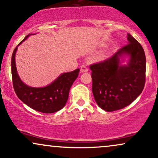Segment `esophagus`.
Here are the masks:
<instances>
[{
  "label": "esophagus",
  "instance_id": "esophagus-1",
  "mask_svg": "<svg viewBox=\"0 0 158 158\" xmlns=\"http://www.w3.org/2000/svg\"><path fill=\"white\" fill-rule=\"evenodd\" d=\"M88 71V68H87L85 65H81L80 68V72L81 73H85V72Z\"/></svg>",
  "mask_w": 158,
  "mask_h": 158
}]
</instances>
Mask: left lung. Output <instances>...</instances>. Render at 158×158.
<instances>
[{"mask_svg":"<svg viewBox=\"0 0 158 158\" xmlns=\"http://www.w3.org/2000/svg\"><path fill=\"white\" fill-rule=\"evenodd\" d=\"M128 44L109 59L90 66L92 92L99 107L114 111L128 106L142 93L146 82V56L143 47L128 34ZM130 57L127 65L121 59Z\"/></svg>","mask_w":158,"mask_h":158,"instance_id":"left-lung-1","label":"left lung"}]
</instances>
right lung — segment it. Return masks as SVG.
<instances>
[{"label": "right lung", "mask_w": 158, "mask_h": 158, "mask_svg": "<svg viewBox=\"0 0 158 158\" xmlns=\"http://www.w3.org/2000/svg\"><path fill=\"white\" fill-rule=\"evenodd\" d=\"M30 35L32 34L27 35L18 46ZM18 46L12 52L11 61L12 83L16 95L27 106L37 111L51 114L61 110L68 101L70 87L78 77L79 69L61 73L57 79L46 87H30L21 80L18 74L15 65V53Z\"/></svg>", "instance_id": "1"}]
</instances>
